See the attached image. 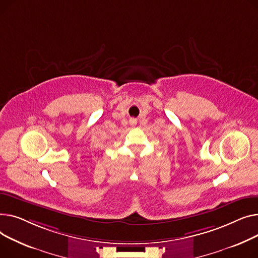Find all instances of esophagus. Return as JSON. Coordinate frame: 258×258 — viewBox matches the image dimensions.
I'll list each match as a JSON object with an SVG mask.
<instances>
[{"label":"esophagus","instance_id":"obj_1","mask_svg":"<svg viewBox=\"0 0 258 258\" xmlns=\"http://www.w3.org/2000/svg\"><path fill=\"white\" fill-rule=\"evenodd\" d=\"M136 123H138V120H136L135 118H130V124L131 125L134 126V125H136Z\"/></svg>","mask_w":258,"mask_h":258}]
</instances>
